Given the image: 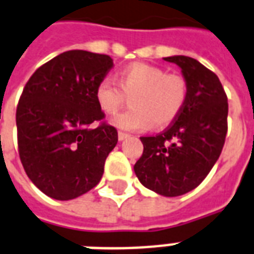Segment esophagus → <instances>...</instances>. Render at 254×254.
Segmentation results:
<instances>
[{
	"label": "esophagus",
	"instance_id": "obj_1",
	"mask_svg": "<svg viewBox=\"0 0 254 254\" xmlns=\"http://www.w3.org/2000/svg\"><path fill=\"white\" fill-rule=\"evenodd\" d=\"M130 135L127 134V133H124V131H119V140L120 141H124L127 140V138H129Z\"/></svg>",
	"mask_w": 254,
	"mask_h": 254
}]
</instances>
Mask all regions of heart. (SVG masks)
<instances>
[{"instance_id": "1", "label": "heart", "mask_w": 254, "mask_h": 254, "mask_svg": "<svg viewBox=\"0 0 254 254\" xmlns=\"http://www.w3.org/2000/svg\"><path fill=\"white\" fill-rule=\"evenodd\" d=\"M120 85L102 78L96 86V102L106 114L117 113L131 97V109L112 120L121 130H145L165 127L183 110L188 98V82L183 75L168 74L165 69L148 64H131L121 70Z\"/></svg>"}]
</instances>
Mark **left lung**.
Masks as SVG:
<instances>
[{
    "mask_svg": "<svg viewBox=\"0 0 254 254\" xmlns=\"http://www.w3.org/2000/svg\"><path fill=\"white\" fill-rule=\"evenodd\" d=\"M164 60L181 67L187 102L162 133L140 137L144 152L134 172L145 188L176 197L198 187L220 157L228 131V97L217 75L194 58Z\"/></svg>",
    "mask_w": 254,
    "mask_h": 254,
    "instance_id": "8db88e82",
    "label": "left lung"
}]
</instances>
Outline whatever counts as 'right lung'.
I'll return each instance as SVG.
<instances>
[{"label":"right lung","mask_w":254,"mask_h":254,"mask_svg":"<svg viewBox=\"0 0 254 254\" xmlns=\"http://www.w3.org/2000/svg\"><path fill=\"white\" fill-rule=\"evenodd\" d=\"M112 67L106 54L69 50L38 67L25 85L15 112L19 160L46 196L73 200L100 183L119 133L102 121L94 92Z\"/></svg>","instance_id":"add662e5"}]
</instances>
